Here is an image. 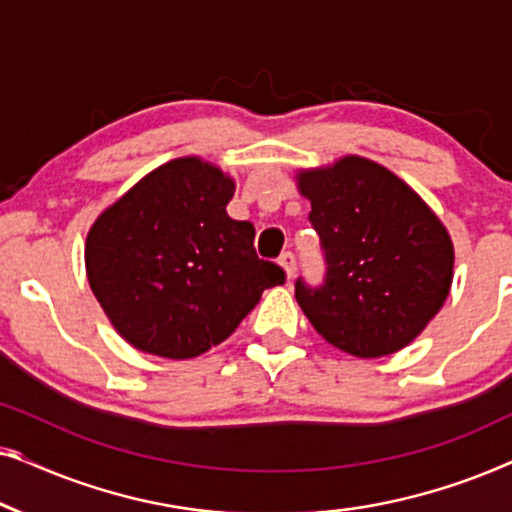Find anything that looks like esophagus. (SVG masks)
I'll list each match as a JSON object with an SVG mask.
<instances>
[{
  "label": "esophagus",
  "mask_w": 512,
  "mask_h": 512,
  "mask_svg": "<svg viewBox=\"0 0 512 512\" xmlns=\"http://www.w3.org/2000/svg\"><path fill=\"white\" fill-rule=\"evenodd\" d=\"M279 263H282V268L286 270V277H293L296 275V254H293V251H284L282 256H279Z\"/></svg>",
  "instance_id": "34e87169"
}]
</instances>
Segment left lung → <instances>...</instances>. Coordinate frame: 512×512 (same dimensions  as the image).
Here are the masks:
<instances>
[{"label": "left lung", "instance_id": "1", "mask_svg": "<svg viewBox=\"0 0 512 512\" xmlns=\"http://www.w3.org/2000/svg\"><path fill=\"white\" fill-rule=\"evenodd\" d=\"M324 251V282H296L317 333L342 352L377 359L424 331L452 286L454 247L429 205L368 158L345 156L298 174Z\"/></svg>", "mask_w": 512, "mask_h": 512}]
</instances>
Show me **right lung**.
<instances>
[{"label":"right lung","instance_id":"1","mask_svg":"<svg viewBox=\"0 0 512 512\" xmlns=\"http://www.w3.org/2000/svg\"><path fill=\"white\" fill-rule=\"evenodd\" d=\"M235 181L200 158H177L97 216L86 240L90 289L139 352L193 359L219 345L284 284L256 256V230L226 205Z\"/></svg>","mask_w":512,"mask_h":512}]
</instances>
